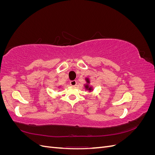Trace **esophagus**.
Listing matches in <instances>:
<instances>
[{
    "mask_svg": "<svg viewBox=\"0 0 155 155\" xmlns=\"http://www.w3.org/2000/svg\"><path fill=\"white\" fill-rule=\"evenodd\" d=\"M70 84L71 86H76L77 84V81H76V80H73V81H71L70 82Z\"/></svg>",
    "mask_w": 155,
    "mask_h": 155,
    "instance_id": "esophagus-1",
    "label": "esophagus"
}]
</instances>
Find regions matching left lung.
<instances>
[{
	"instance_id": "obj_1",
	"label": "left lung",
	"mask_w": 155,
	"mask_h": 155,
	"mask_svg": "<svg viewBox=\"0 0 155 155\" xmlns=\"http://www.w3.org/2000/svg\"><path fill=\"white\" fill-rule=\"evenodd\" d=\"M87 83H89V81H88V79H87ZM87 88H88V90H91V87H90V88H88V85H86V87H85Z\"/></svg>"
}]
</instances>
